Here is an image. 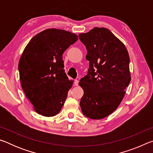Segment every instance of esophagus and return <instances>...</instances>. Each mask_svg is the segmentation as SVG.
Here are the masks:
<instances>
[{
    "label": "esophagus",
    "instance_id": "esophagus-1",
    "mask_svg": "<svg viewBox=\"0 0 153 153\" xmlns=\"http://www.w3.org/2000/svg\"><path fill=\"white\" fill-rule=\"evenodd\" d=\"M74 84H75V85H76V86H78V84H79V80H78V79H76V80H75Z\"/></svg>",
    "mask_w": 153,
    "mask_h": 153
}]
</instances>
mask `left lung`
<instances>
[{
  "mask_svg": "<svg viewBox=\"0 0 153 153\" xmlns=\"http://www.w3.org/2000/svg\"><path fill=\"white\" fill-rule=\"evenodd\" d=\"M86 46L88 74L80 79L84 90L80 100L83 114L93 120L105 118L116 110L131 81L129 56L125 45L105 27L79 33Z\"/></svg>",
  "mask_w": 153,
  "mask_h": 153,
  "instance_id": "1",
  "label": "left lung"
}]
</instances>
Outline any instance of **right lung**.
I'll use <instances>...</instances> for the list:
<instances>
[{"instance_id":"obj_1","label":"right lung","mask_w":153,"mask_h":153,"mask_svg":"<svg viewBox=\"0 0 153 153\" xmlns=\"http://www.w3.org/2000/svg\"><path fill=\"white\" fill-rule=\"evenodd\" d=\"M77 39L65 30H45L33 37L23 52L18 65L21 84L41 115L53 117L63 107L73 85L63 69V54Z\"/></svg>"}]
</instances>
